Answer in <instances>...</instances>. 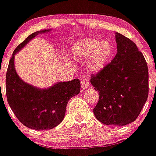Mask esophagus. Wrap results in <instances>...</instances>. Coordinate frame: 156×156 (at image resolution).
<instances>
[{"instance_id": "obj_1", "label": "esophagus", "mask_w": 156, "mask_h": 156, "mask_svg": "<svg viewBox=\"0 0 156 156\" xmlns=\"http://www.w3.org/2000/svg\"><path fill=\"white\" fill-rule=\"evenodd\" d=\"M81 86L83 89H86V88H88L90 87L89 80L88 79H82L81 80Z\"/></svg>"}]
</instances>
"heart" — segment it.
Listing matches in <instances>:
<instances>
[{
  "instance_id": "b5f03b06",
  "label": "heart",
  "mask_w": 156,
  "mask_h": 156,
  "mask_svg": "<svg viewBox=\"0 0 156 156\" xmlns=\"http://www.w3.org/2000/svg\"><path fill=\"white\" fill-rule=\"evenodd\" d=\"M73 54L78 59H87V68L91 72H99L107 64L113 54V46L107 41L83 38L72 47Z\"/></svg>"
}]
</instances>
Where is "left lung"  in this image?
I'll return each instance as SVG.
<instances>
[{
	"mask_svg": "<svg viewBox=\"0 0 156 156\" xmlns=\"http://www.w3.org/2000/svg\"><path fill=\"white\" fill-rule=\"evenodd\" d=\"M117 54L104 68L91 75L98 91L93 111L106 125L124 126L134 122L148 97V68L141 52L131 40L116 33Z\"/></svg>",
	"mask_w": 156,
	"mask_h": 156,
	"instance_id": "1",
	"label": "left lung"
}]
</instances>
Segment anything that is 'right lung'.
<instances>
[{
	"instance_id": "1",
	"label": "right lung",
	"mask_w": 156,
	"mask_h": 156,
	"mask_svg": "<svg viewBox=\"0 0 156 156\" xmlns=\"http://www.w3.org/2000/svg\"><path fill=\"white\" fill-rule=\"evenodd\" d=\"M30 34L13 51L6 72L7 101L21 123L34 130H49L60 124L64 119L68 101L80 92L78 78L69 82H58L46 90H39L25 83L19 78L14 68V55L28 41L41 33Z\"/></svg>"
}]
</instances>
